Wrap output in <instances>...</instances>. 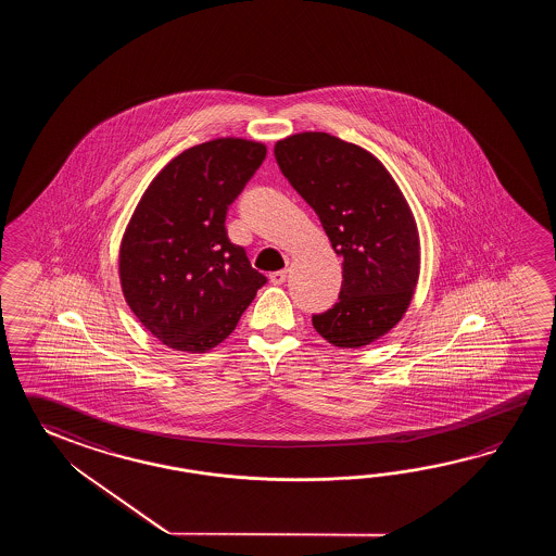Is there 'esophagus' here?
<instances>
[{
    "mask_svg": "<svg viewBox=\"0 0 556 556\" xmlns=\"http://www.w3.org/2000/svg\"><path fill=\"white\" fill-rule=\"evenodd\" d=\"M286 276H288L286 270H276V273L270 274V282L280 286V283L286 282Z\"/></svg>",
    "mask_w": 556,
    "mask_h": 556,
    "instance_id": "obj_1",
    "label": "esophagus"
}]
</instances>
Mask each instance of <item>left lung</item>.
I'll list each match as a JSON object with an SVG mask.
<instances>
[{
  "instance_id": "8db88e82",
  "label": "left lung",
  "mask_w": 556,
  "mask_h": 556,
  "mask_svg": "<svg viewBox=\"0 0 556 556\" xmlns=\"http://www.w3.org/2000/svg\"><path fill=\"white\" fill-rule=\"evenodd\" d=\"M274 156L342 258L340 298L312 316L314 328L338 348L376 342L403 318L419 278V232L402 190L374 154L328 132L290 135Z\"/></svg>"
}]
</instances>
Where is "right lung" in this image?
<instances>
[{"instance_id":"right-lung-1","label":"right lung","mask_w":556,"mask_h":556,"mask_svg":"<svg viewBox=\"0 0 556 556\" xmlns=\"http://www.w3.org/2000/svg\"><path fill=\"white\" fill-rule=\"evenodd\" d=\"M266 159L262 142L214 139L153 178L118 250L132 314L156 340L189 354L225 342L266 283L226 235V213Z\"/></svg>"}]
</instances>
